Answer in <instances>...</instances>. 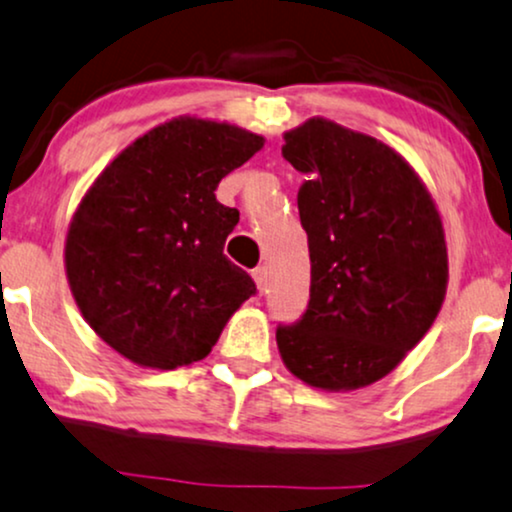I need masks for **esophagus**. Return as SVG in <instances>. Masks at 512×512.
Wrapping results in <instances>:
<instances>
[{"label": "esophagus", "mask_w": 512, "mask_h": 512, "mask_svg": "<svg viewBox=\"0 0 512 512\" xmlns=\"http://www.w3.org/2000/svg\"><path fill=\"white\" fill-rule=\"evenodd\" d=\"M254 280H256L258 292H266L268 285H270V273H268V268H266V266L256 268V270H254Z\"/></svg>", "instance_id": "esophagus-1"}]
</instances>
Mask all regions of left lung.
Masks as SVG:
<instances>
[{
	"label": "left lung",
	"mask_w": 512,
	"mask_h": 512,
	"mask_svg": "<svg viewBox=\"0 0 512 512\" xmlns=\"http://www.w3.org/2000/svg\"><path fill=\"white\" fill-rule=\"evenodd\" d=\"M282 156L308 175L299 216L311 301L277 327L282 363L308 387L353 391L382 380L425 337L449 285L444 225L399 151L327 118L285 132Z\"/></svg>",
	"instance_id": "1"
}]
</instances>
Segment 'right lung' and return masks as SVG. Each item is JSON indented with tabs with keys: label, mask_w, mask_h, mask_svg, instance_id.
Returning a JSON list of instances; mask_svg holds the SVG:
<instances>
[{
	"label": "right lung",
	"mask_w": 512,
	"mask_h": 512,
	"mask_svg": "<svg viewBox=\"0 0 512 512\" xmlns=\"http://www.w3.org/2000/svg\"><path fill=\"white\" fill-rule=\"evenodd\" d=\"M263 142L239 125L178 116L128 144L85 192L63 266L82 318L123 358L156 370L201 361L256 294L223 254L239 211L216 187Z\"/></svg>",
	"instance_id": "obj_1"
}]
</instances>
